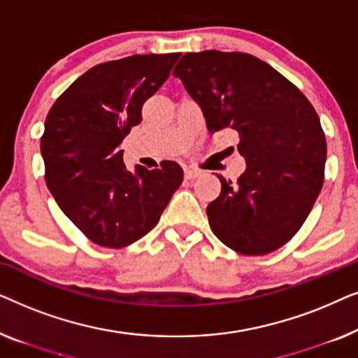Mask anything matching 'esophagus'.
I'll return each instance as SVG.
<instances>
[{"label": "esophagus", "instance_id": "obj_1", "mask_svg": "<svg viewBox=\"0 0 358 358\" xmlns=\"http://www.w3.org/2000/svg\"><path fill=\"white\" fill-rule=\"evenodd\" d=\"M184 174H185V178H187V179H195V178H199V176L202 173H200V171L195 169V168H185Z\"/></svg>", "mask_w": 358, "mask_h": 358}]
</instances>
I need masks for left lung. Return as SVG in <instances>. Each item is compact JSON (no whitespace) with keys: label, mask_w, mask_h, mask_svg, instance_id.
<instances>
[{"label":"left lung","mask_w":358,"mask_h":358,"mask_svg":"<svg viewBox=\"0 0 358 358\" xmlns=\"http://www.w3.org/2000/svg\"><path fill=\"white\" fill-rule=\"evenodd\" d=\"M174 76L197 102L208 134L238 131L246 169L208 203L212 231L246 256L293 238L324 180L326 136L303 92L266 62L241 52L185 53Z\"/></svg>","instance_id":"obj_1"}]
</instances>
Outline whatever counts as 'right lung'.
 <instances>
[{
  "instance_id": "1",
  "label": "right lung",
  "mask_w": 358,
  "mask_h": 358,
  "mask_svg": "<svg viewBox=\"0 0 358 358\" xmlns=\"http://www.w3.org/2000/svg\"><path fill=\"white\" fill-rule=\"evenodd\" d=\"M179 53L101 63L55 101L41 153L47 187L62 212L104 248H124L156 227L184 180L174 161L159 169L124 164L122 141L141 122L143 102L168 80Z\"/></svg>"
}]
</instances>
